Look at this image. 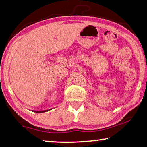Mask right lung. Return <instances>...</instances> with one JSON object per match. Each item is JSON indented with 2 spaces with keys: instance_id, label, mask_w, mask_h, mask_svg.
Returning <instances> with one entry per match:
<instances>
[{
  "instance_id": "obj_1",
  "label": "right lung",
  "mask_w": 147,
  "mask_h": 147,
  "mask_svg": "<svg viewBox=\"0 0 147 147\" xmlns=\"http://www.w3.org/2000/svg\"><path fill=\"white\" fill-rule=\"evenodd\" d=\"M47 111H48V110L42 111H36V113H44V112H47Z\"/></svg>"
}]
</instances>
